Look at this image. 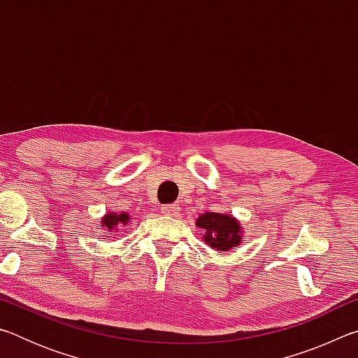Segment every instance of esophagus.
<instances>
[{
	"label": "esophagus",
	"mask_w": 358,
	"mask_h": 358,
	"mask_svg": "<svg viewBox=\"0 0 358 358\" xmlns=\"http://www.w3.org/2000/svg\"><path fill=\"white\" fill-rule=\"evenodd\" d=\"M161 211H162V215H166V216L178 217L181 208L177 203H171V205H164V207H161Z\"/></svg>",
	"instance_id": "1"
}]
</instances>
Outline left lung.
I'll return each mask as SVG.
<instances>
[{"mask_svg": "<svg viewBox=\"0 0 358 358\" xmlns=\"http://www.w3.org/2000/svg\"><path fill=\"white\" fill-rule=\"evenodd\" d=\"M196 226L203 230V241L216 251L235 250L241 243V224L237 217L226 213H207L196 220Z\"/></svg>", "mask_w": 358, "mask_h": 358, "instance_id": "obj_1", "label": "left lung"}]
</instances>
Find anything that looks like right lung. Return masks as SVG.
Instances as JSON below:
<instances>
[{
    "label": "right lung",
    "mask_w": 358,
    "mask_h": 358,
    "mask_svg": "<svg viewBox=\"0 0 358 358\" xmlns=\"http://www.w3.org/2000/svg\"><path fill=\"white\" fill-rule=\"evenodd\" d=\"M129 220H131V216L128 213H112V211H108L107 215L102 216L101 226L107 234L108 232H118V230H120L118 227L126 226Z\"/></svg>",
    "instance_id": "obj_1"
}]
</instances>
